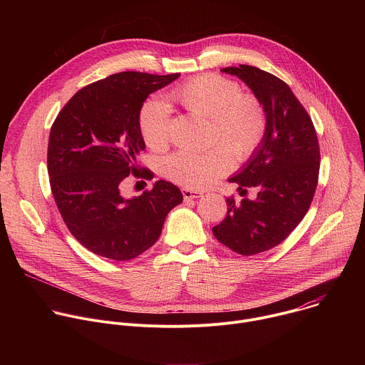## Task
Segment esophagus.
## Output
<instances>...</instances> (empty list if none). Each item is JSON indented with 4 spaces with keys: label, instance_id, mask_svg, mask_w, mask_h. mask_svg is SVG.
<instances>
[{
    "label": "esophagus",
    "instance_id": "34e87169",
    "mask_svg": "<svg viewBox=\"0 0 365 365\" xmlns=\"http://www.w3.org/2000/svg\"><path fill=\"white\" fill-rule=\"evenodd\" d=\"M182 193H183V197H185V200L197 199V197H202V196H203V193H202V192H197V190H190V189H182Z\"/></svg>",
    "mask_w": 365,
    "mask_h": 365
}]
</instances>
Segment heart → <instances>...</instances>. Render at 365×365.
<instances>
[{
  "label": "heart",
  "instance_id": "1",
  "mask_svg": "<svg viewBox=\"0 0 365 365\" xmlns=\"http://www.w3.org/2000/svg\"><path fill=\"white\" fill-rule=\"evenodd\" d=\"M170 96L192 114L210 118L211 141L222 143L203 153L180 150L163 162V173L170 180L190 189L212 185L232 169V151L245 160L262 145L267 131V114L254 95L242 93L241 86L218 75L195 78ZM140 130L145 144L163 148L169 141L170 108L162 99H148L140 111Z\"/></svg>",
  "mask_w": 365,
  "mask_h": 365
}]
</instances>
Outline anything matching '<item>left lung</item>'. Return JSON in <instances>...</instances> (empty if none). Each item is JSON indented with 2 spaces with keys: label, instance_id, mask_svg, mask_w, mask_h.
I'll use <instances>...</instances> for the list:
<instances>
[{
  "label": "left lung",
  "instance_id": "8db88e82",
  "mask_svg": "<svg viewBox=\"0 0 365 365\" xmlns=\"http://www.w3.org/2000/svg\"><path fill=\"white\" fill-rule=\"evenodd\" d=\"M221 72L241 79L267 114L262 145L228 179L242 192L255 187L257 197H227L228 214L212 228L230 250L254 255L279 245L306 215L318 185L319 144L314 123L286 82L248 65Z\"/></svg>",
  "mask_w": 365,
  "mask_h": 365
}]
</instances>
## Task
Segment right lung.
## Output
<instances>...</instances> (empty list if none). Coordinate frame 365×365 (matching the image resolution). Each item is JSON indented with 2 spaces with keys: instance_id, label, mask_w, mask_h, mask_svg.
I'll return each mask as SVG.
<instances>
[{
  "instance_id": "add662e5",
  "label": "right lung",
  "mask_w": 365,
  "mask_h": 365,
  "mask_svg": "<svg viewBox=\"0 0 365 365\" xmlns=\"http://www.w3.org/2000/svg\"><path fill=\"white\" fill-rule=\"evenodd\" d=\"M180 73L121 72L78 91L50 130L47 170L58 210L89 251L127 262L159 240L165 220L183 200L178 186L154 182L150 192L124 197V179L137 172L145 148L140 111L147 96Z\"/></svg>"
}]
</instances>
